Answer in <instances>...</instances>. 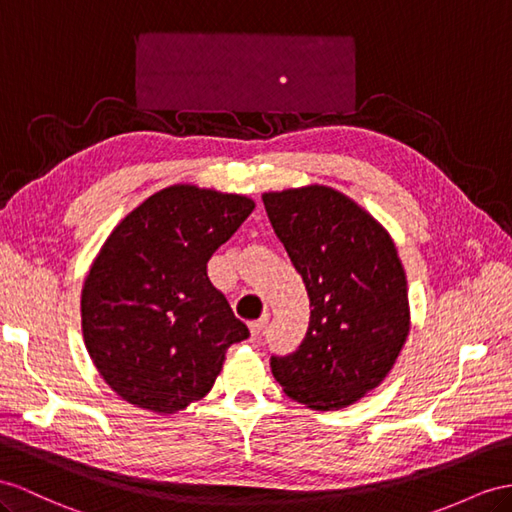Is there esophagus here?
Wrapping results in <instances>:
<instances>
[{
	"mask_svg": "<svg viewBox=\"0 0 512 512\" xmlns=\"http://www.w3.org/2000/svg\"><path fill=\"white\" fill-rule=\"evenodd\" d=\"M268 320H270V313H264V316H261L259 320H253L251 324H248V329H251V335L259 337L261 331H264V326L268 324Z\"/></svg>",
	"mask_w": 512,
	"mask_h": 512,
	"instance_id": "obj_1",
	"label": "esophagus"
}]
</instances>
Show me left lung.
Returning a JSON list of instances; mask_svg holds the SVG:
<instances>
[{
    "label": "left lung",
    "mask_w": 512,
    "mask_h": 512,
    "mask_svg": "<svg viewBox=\"0 0 512 512\" xmlns=\"http://www.w3.org/2000/svg\"><path fill=\"white\" fill-rule=\"evenodd\" d=\"M264 205L309 294L296 352L272 357L285 396L339 411L385 381L411 331L406 274L389 231L329 186L264 192Z\"/></svg>",
    "instance_id": "1"
}]
</instances>
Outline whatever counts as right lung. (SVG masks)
I'll list each match as a JSON object with an SVG mask.
<instances>
[{
    "mask_svg": "<svg viewBox=\"0 0 512 512\" xmlns=\"http://www.w3.org/2000/svg\"><path fill=\"white\" fill-rule=\"evenodd\" d=\"M255 209L244 194L175 183L112 229L82 287V333L110 389L170 415L203 400L246 324L209 283L207 261Z\"/></svg>",
    "mask_w": 512,
    "mask_h": 512,
    "instance_id": "right-lung-1",
    "label": "right lung"
}]
</instances>
